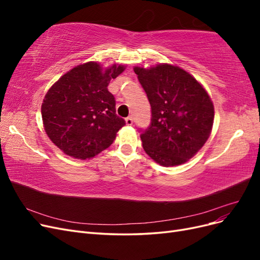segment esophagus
Segmentation results:
<instances>
[{
  "instance_id": "34e87169",
  "label": "esophagus",
  "mask_w": 260,
  "mask_h": 260,
  "mask_svg": "<svg viewBox=\"0 0 260 260\" xmlns=\"http://www.w3.org/2000/svg\"><path fill=\"white\" fill-rule=\"evenodd\" d=\"M125 123H127L128 125H131V124L133 123V119H132V117H131V116H129V117L125 118Z\"/></svg>"
}]
</instances>
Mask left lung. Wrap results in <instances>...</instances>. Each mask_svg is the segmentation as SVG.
Listing matches in <instances>:
<instances>
[{"label":"left lung","mask_w":260,"mask_h":260,"mask_svg":"<svg viewBox=\"0 0 260 260\" xmlns=\"http://www.w3.org/2000/svg\"><path fill=\"white\" fill-rule=\"evenodd\" d=\"M152 108L151 124L141 132L145 153L161 166H177L199 152L210 136L214 105L200 82L168 64L136 67Z\"/></svg>","instance_id":"8db88e82"}]
</instances>
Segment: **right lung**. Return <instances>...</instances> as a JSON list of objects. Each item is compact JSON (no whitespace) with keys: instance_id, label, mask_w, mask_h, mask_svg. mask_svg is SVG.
Returning a JSON list of instances; mask_svg holds the SVG:
<instances>
[{"instance_id":"obj_1","label":"right lung","mask_w":260,"mask_h":260,"mask_svg":"<svg viewBox=\"0 0 260 260\" xmlns=\"http://www.w3.org/2000/svg\"><path fill=\"white\" fill-rule=\"evenodd\" d=\"M123 69L113 65L103 73L98 62H85L61 76L46 93L41 107L44 130L65 154L91 158L114 142L125 121L117 116L107 86Z\"/></svg>"}]
</instances>
